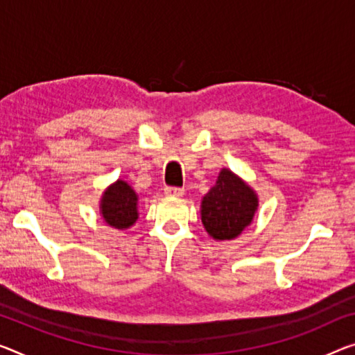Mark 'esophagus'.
I'll use <instances>...</instances> for the list:
<instances>
[{"mask_svg": "<svg viewBox=\"0 0 355 355\" xmlns=\"http://www.w3.org/2000/svg\"><path fill=\"white\" fill-rule=\"evenodd\" d=\"M165 195H168V196H181V195H184V189H181V187H166Z\"/></svg>", "mask_w": 355, "mask_h": 355, "instance_id": "34e87169", "label": "esophagus"}]
</instances>
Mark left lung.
<instances>
[{
    "instance_id": "obj_1",
    "label": "left lung",
    "mask_w": 355,
    "mask_h": 355,
    "mask_svg": "<svg viewBox=\"0 0 355 355\" xmlns=\"http://www.w3.org/2000/svg\"><path fill=\"white\" fill-rule=\"evenodd\" d=\"M257 206L254 190L223 168L201 201V222L214 239H233L252 222Z\"/></svg>"
}]
</instances>
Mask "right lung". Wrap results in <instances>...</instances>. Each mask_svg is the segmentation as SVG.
Wrapping results in <instances>:
<instances>
[{"instance_id": "add662e5", "label": "right lung", "mask_w": 355, "mask_h": 355, "mask_svg": "<svg viewBox=\"0 0 355 355\" xmlns=\"http://www.w3.org/2000/svg\"><path fill=\"white\" fill-rule=\"evenodd\" d=\"M138 196L127 182L117 181L111 185L101 200V214L106 223L123 230L132 227L138 219Z\"/></svg>"}]
</instances>
